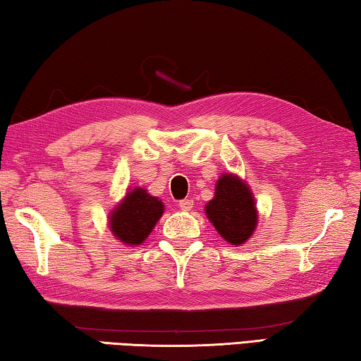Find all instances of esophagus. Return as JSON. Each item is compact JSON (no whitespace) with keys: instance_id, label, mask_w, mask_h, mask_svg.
Here are the masks:
<instances>
[{"instance_id":"obj_1","label":"esophagus","mask_w":361,"mask_h":361,"mask_svg":"<svg viewBox=\"0 0 361 361\" xmlns=\"http://www.w3.org/2000/svg\"><path fill=\"white\" fill-rule=\"evenodd\" d=\"M179 208H180L182 211H190V209L193 208V200H188V198L180 200V202H179Z\"/></svg>"}]
</instances>
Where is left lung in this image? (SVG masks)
Wrapping results in <instances>:
<instances>
[{
    "label": "left lung",
    "mask_w": 361,
    "mask_h": 361,
    "mask_svg": "<svg viewBox=\"0 0 361 361\" xmlns=\"http://www.w3.org/2000/svg\"><path fill=\"white\" fill-rule=\"evenodd\" d=\"M204 211L222 238L233 246L245 245L251 238L259 219L251 188L235 174L219 177L214 198Z\"/></svg>",
    "instance_id": "left-lung-1"
}]
</instances>
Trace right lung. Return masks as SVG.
Returning <instances> with one entry per match:
<instances>
[{
    "label": "right lung",
    "mask_w": 361,
    "mask_h": 361,
    "mask_svg": "<svg viewBox=\"0 0 361 361\" xmlns=\"http://www.w3.org/2000/svg\"><path fill=\"white\" fill-rule=\"evenodd\" d=\"M163 211L161 200L152 197L142 187H135L111 211L109 226L116 240L128 246H135L144 243L163 216Z\"/></svg>",
    "instance_id": "add662e5"
}]
</instances>
